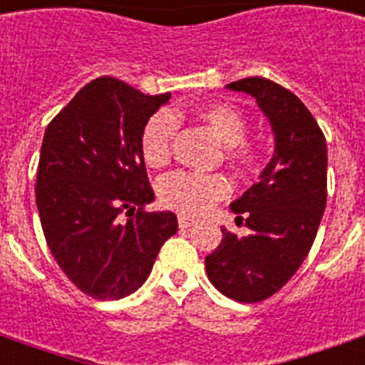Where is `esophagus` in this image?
Here are the masks:
<instances>
[{"label": "esophagus", "instance_id": "esophagus-1", "mask_svg": "<svg viewBox=\"0 0 365 365\" xmlns=\"http://www.w3.org/2000/svg\"><path fill=\"white\" fill-rule=\"evenodd\" d=\"M193 222H195V220L191 217H187V215H178V224H180V228H190Z\"/></svg>", "mask_w": 365, "mask_h": 365}]
</instances>
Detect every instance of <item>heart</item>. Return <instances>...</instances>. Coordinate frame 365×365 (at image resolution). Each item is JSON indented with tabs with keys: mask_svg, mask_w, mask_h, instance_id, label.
<instances>
[{
	"mask_svg": "<svg viewBox=\"0 0 365 365\" xmlns=\"http://www.w3.org/2000/svg\"><path fill=\"white\" fill-rule=\"evenodd\" d=\"M193 118L209 128L224 147V160L236 172H253L261 166L265 148L255 139H247V118L230 102L215 100L199 104ZM180 128L178 112H158L145 123L141 133V156L150 168H162L170 162L172 143ZM228 182L222 175L174 172L158 185V197L168 209L183 215H201L228 195Z\"/></svg>",
	"mask_w": 365,
	"mask_h": 365,
	"instance_id": "obj_1",
	"label": "heart"
}]
</instances>
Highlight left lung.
<instances>
[{
  "instance_id": "left-lung-1",
  "label": "left lung",
  "mask_w": 365,
  "mask_h": 365,
  "mask_svg": "<svg viewBox=\"0 0 365 365\" xmlns=\"http://www.w3.org/2000/svg\"><path fill=\"white\" fill-rule=\"evenodd\" d=\"M226 88L257 100L277 147L261 180L230 205L247 234L222 228L205 269L224 296L257 304L279 292L312 250L327 205V143L304 102L279 83L247 77Z\"/></svg>"
}]
</instances>
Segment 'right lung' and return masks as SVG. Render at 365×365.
Masks as SVG:
<instances>
[{"instance_id": "right-lung-1", "label": "right lung", "mask_w": 365, "mask_h": 365, "mask_svg": "<svg viewBox=\"0 0 365 365\" xmlns=\"http://www.w3.org/2000/svg\"><path fill=\"white\" fill-rule=\"evenodd\" d=\"M170 93L145 94L114 77L86 83L48 128L36 174L46 244L81 292L120 299L148 279L174 212H153L141 133ZM121 216L128 218L123 221Z\"/></svg>"}]
</instances>
